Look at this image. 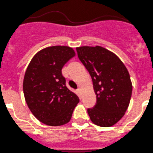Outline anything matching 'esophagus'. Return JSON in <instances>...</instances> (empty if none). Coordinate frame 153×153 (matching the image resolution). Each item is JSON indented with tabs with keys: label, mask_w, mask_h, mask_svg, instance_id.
I'll return each instance as SVG.
<instances>
[{
	"label": "esophagus",
	"mask_w": 153,
	"mask_h": 153,
	"mask_svg": "<svg viewBox=\"0 0 153 153\" xmlns=\"http://www.w3.org/2000/svg\"><path fill=\"white\" fill-rule=\"evenodd\" d=\"M77 91L79 93V94H80V93H81V88H77Z\"/></svg>",
	"instance_id": "34e87169"
}]
</instances>
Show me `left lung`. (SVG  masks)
Returning a JSON list of instances; mask_svg holds the SVG:
<instances>
[{"label":"left lung","instance_id":"8db88e82","mask_svg":"<svg viewBox=\"0 0 153 153\" xmlns=\"http://www.w3.org/2000/svg\"><path fill=\"white\" fill-rule=\"evenodd\" d=\"M78 58L91 76L95 105L88 108L94 124L110 127L124 116L129 105L132 84L127 68L113 52L101 46L76 48Z\"/></svg>","mask_w":153,"mask_h":153}]
</instances>
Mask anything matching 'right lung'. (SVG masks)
Listing matches in <instances>:
<instances>
[{
    "label": "right lung",
    "instance_id": "1",
    "mask_svg": "<svg viewBox=\"0 0 153 153\" xmlns=\"http://www.w3.org/2000/svg\"><path fill=\"white\" fill-rule=\"evenodd\" d=\"M75 56L72 48L47 47L37 52L25 74L23 91L27 107L39 121L58 126L71 120L78 96L66 86L64 65Z\"/></svg>",
    "mask_w": 153,
    "mask_h": 153
}]
</instances>
